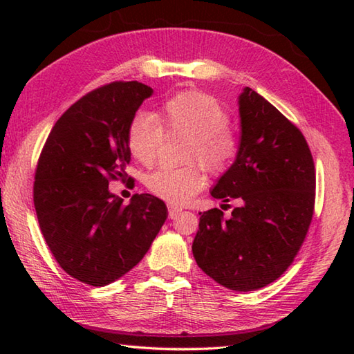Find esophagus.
<instances>
[{
	"label": "esophagus",
	"instance_id": "esophagus-1",
	"mask_svg": "<svg viewBox=\"0 0 354 354\" xmlns=\"http://www.w3.org/2000/svg\"><path fill=\"white\" fill-rule=\"evenodd\" d=\"M167 208H169V216L171 217V219H175V217L183 212V208H179L176 205H171V204H169Z\"/></svg>",
	"mask_w": 354,
	"mask_h": 354
}]
</instances>
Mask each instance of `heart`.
<instances>
[{
	"label": "heart",
	"mask_w": 354,
	"mask_h": 354,
	"mask_svg": "<svg viewBox=\"0 0 354 354\" xmlns=\"http://www.w3.org/2000/svg\"><path fill=\"white\" fill-rule=\"evenodd\" d=\"M228 109L202 91H183L169 100L153 115L138 114L127 127V149L142 165H153L160 155L164 132L190 137L187 161H199L214 176L227 173L239 153V138L230 127ZM205 173L201 165L181 169L164 167L149 176L147 187L155 196L171 205H185L204 189Z\"/></svg>",
	"instance_id": "1"
}]
</instances>
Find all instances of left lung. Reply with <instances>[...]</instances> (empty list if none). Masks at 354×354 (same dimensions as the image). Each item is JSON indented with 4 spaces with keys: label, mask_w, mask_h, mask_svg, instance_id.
Wrapping results in <instances>:
<instances>
[{
    "label": "left lung",
    "mask_w": 354,
    "mask_h": 354,
    "mask_svg": "<svg viewBox=\"0 0 354 354\" xmlns=\"http://www.w3.org/2000/svg\"><path fill=\"white\" fill-rule=\"evenodd\" d=\"M240 146L212 196L226 209L199 213L198 266L231 290H255L280 278L301 248L315 209V164L301 131L251 88L239 97Z\"/></svg>",
    "instance_id": "1"
}]
</instances>
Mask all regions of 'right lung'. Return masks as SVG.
<instances>
[{"instance_id":"1","label":"right lung","mask_w":354,"mask_h":354,"mask_svg":"<svg viewBox=\"0 0 354 354\" xmlns=\"http://www.w3.org/2000/svg\"><path fill=\"white\" fill-rule=\"evenodd\" d=\"M153 89L112 82L66 109L37 160L33 202L53 257L66 274L89 286L118 280L138 265L167 219L152 194H133L127 205L108 189L132 181L127 127Z\"/></svg>"}]
</instances>
